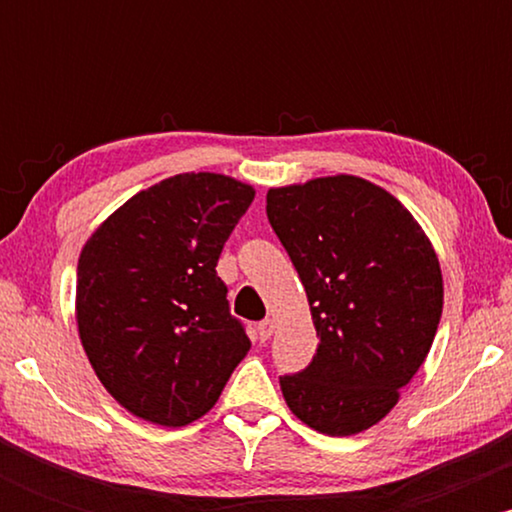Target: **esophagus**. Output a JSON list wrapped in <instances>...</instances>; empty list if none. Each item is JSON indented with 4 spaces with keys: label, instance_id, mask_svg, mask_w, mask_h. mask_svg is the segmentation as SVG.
I'll return each mask as SVG.
<instances>
[{
    "label": "esophagus",
    "instance_id": "1",
    "mask_svg": "<svg viewBox=\"0 0 512 512\" xmlns=\"http://www.w3.org/2000/svg\"><path fill=\"white\" fill-rule=\"evenodd\" d=\"M274 320H262L260 322V325H257V334H260V339H262V342H267V339L269 337H272V334H274Z\"/></svg>",
    "mask_w": 512,
    "mask_h": 512
}]
</instances>
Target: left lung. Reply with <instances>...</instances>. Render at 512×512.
Here are the masks:
<instances>
[{
    "instance_id": "left-lung-1",
    "label": "left lung",
    "mask_w": 512,
    "mask_h": 512,
    "mask_svg": "<svg viewBox=\"0 0 512 512\" xmlns=\"http://www.w3.org/2000/svg\"><path fill=\"white\" fill-rule=\"evenodd\" d=\"M320 337L313 361L281 375L286 404L327 436H354L397 404L426 361L443 276L426 233L390 192L354 175L267 192Z\"/></svg>"
}]
</instances>
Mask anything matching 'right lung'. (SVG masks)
I'll return each mask as SVG.
<instances>
[{
  "label": "right lung",
  "instance_id": "right-lung-1",
  "mask_svg": "<svg viewBox=\"0 0 512 512\" xmlns=\"http://www.w3.org/2000/svg\"><path fill=\"white\" fill-rule=\"evenodd\" d=\"M252 199L226 175H173L122 204L81 250V344L105 390L139 419L197 421L250 351L216 262Z\"/></svg>",
  "mask_w": 512,
  "mask_h": 512
}]
</instances>
